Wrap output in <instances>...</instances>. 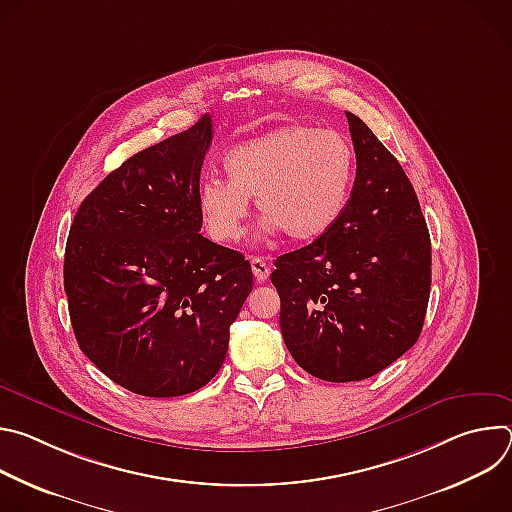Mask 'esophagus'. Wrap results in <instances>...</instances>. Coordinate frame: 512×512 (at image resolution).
I'll return each mask as SVG.
<instances>
[{"instance_id": "1", "label": "esophagus", "mask_w": 512, "mask_h": 512, "mask_svg": "<svg viewBox=\"0 0 512 512\" xmlns=\"http://www.w3.org/2000/svg\"><path fill=\"white\" fill-rule=\"evenodd\" d=\"M251 269H253V275H255V279H257L259 283L267 281V277H269V273H271V267H269L261 257H253V259H251Z\"/></svg>"}]
</instances>
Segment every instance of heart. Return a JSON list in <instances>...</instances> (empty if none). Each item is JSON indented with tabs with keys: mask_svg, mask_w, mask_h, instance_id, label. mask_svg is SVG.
<instances>
[{
	"mask_svg": "<svg viewBox=\"0 0 512 512\" xmlns=\"http://www.w3.org/2000/svg\"><path fill=\"white\" fill-rule=\"evenodd\" d=\"M223 164L229 180L206 176L196 196L202 225L218 243L243 235L249 198L265 216L261 239L283 233L298 243L314 241L336 225L356 176L350 139L306 123L281 125L239 143Z\"/></svg>",
	"mask_w": 512,
	"mask_h": 512,
	"instance_id": "obj_1",
	"label": "heart"
}]
</instances>
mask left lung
Returning a JSON list of instances; mask_svg holds the SVG:
<instances>
[{"label": "left lung", "instance_id": "obj_1", "mask_svg": "<svg viewBox=\"0 0 512 512\" xmlns=\"http://www.w3.org/2000/svg\"><path fill=\"white\" fill-rule=\"evenodd\" d=\"M356 178L336 225L275 259L271 283L283 342L330 383L369 379L419 338L431 285V243L417 194L395 156L346 111Z\"/></svg>", "mask_w": 512, "mask_h": 512}]
</instances>
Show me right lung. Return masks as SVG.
Masks as SVG:
<instances>
[{"mask_svg": "<svg viewBox=\"0 0 512 512\" xmlns=\"http://www.w3.org/2000/svg\"><path fill=\"white\" fill-rule=\"evenodd\" d=\"M204 115L125 160L79 206L64 253L77 342L111 381L180 397L223 367L229 328L253 289L251 263L200 235Z\"/></svg>", "mask_w": 512, "mask_h": 512, "instance_id": "1", "label": "right lung"}]
</instances>
